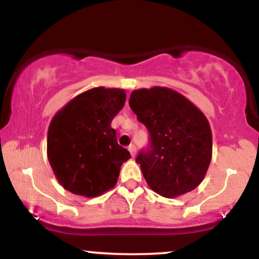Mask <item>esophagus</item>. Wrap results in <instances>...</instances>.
<instances>
[{
    "label": "esophagus",
    "mask_w": 259,
    "mask_h": 259,
    "mask_svg": "<svg viewBox=\"0 0 259 259\" xmlns=\"http://www.w3.org/2000/svg\"><path fill=\"white\" fill-rule=\"evenodd\" d=\"M127 150H129V152H130V154H132V157H135V154H136V147L134 146V145H130V146L127 147Z\"/></svg>",
    "instance_id": "obj_1"
}]
</instances>
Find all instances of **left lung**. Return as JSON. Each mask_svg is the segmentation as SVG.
Instances as JSON below:
<instances>
[{
	"label": "left lung",
	"mask_w": 259,
	"mask_h": 259,
	"mask_svg": "<svg viewBox=\"0 0 259 259\" xmlns=\"http://www.w3.org/2000/svg\"><path fill=\"white\" fill-rule=\"evenodd\" d=\"M129 106L150 134V145L136 157L148 186L167 198L196 189L212 159L203 113L179 92L159 86L133 91Z\"/></svg>",
	"instance_id": "left-lung-1"
}]
</instances>
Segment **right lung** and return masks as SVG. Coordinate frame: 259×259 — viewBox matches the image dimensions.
Segmentation results:
<instances>
[{
  "label": "right lung",
  "instance_id": "right-lung-1",
  "mask_svg": "<svg viewBox=\"0 0 259 259\" xmlns=\"http://www.w3.org/2000/svg\"><path fill=\"white\" fill-rule=\"evenodd\" d=\"M125 99L121 89L95 88L52 118L47 157L58 183L72 194L96 197L108 191L117 184L121 164L132 158L111 126Z\"/></svg>",
  "mask_w": 259,
  "mask_h": 259
}]
</instances>
